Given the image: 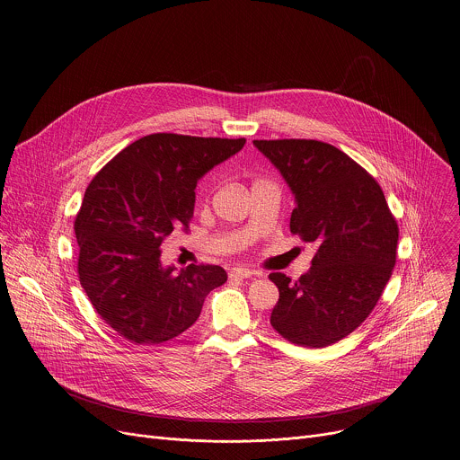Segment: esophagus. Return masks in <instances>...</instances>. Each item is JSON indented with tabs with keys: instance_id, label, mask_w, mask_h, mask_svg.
Segmentation results:
<instances>
[{
	"instance_id": "esophagus-1",
	"label": "esophagus",
	"mask_w": 460,
	"mask_h": 460,
	"mask_svg": "<svg viewBox=\"0 0 460 460\" xmlns=\"http://www.w3.org/2000/svg\"><path fill=\"white\" fill-rule=\"evenodd\" d=\"M254 274H256L254 270L234 267V269H231V272H229V279H238V280H242V279H249V277H252Z\"/></svg>"
}]
</instances>
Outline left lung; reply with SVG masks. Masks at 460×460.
Instances as JSON below:
<instances>
[{
  "mask_svg": "<svg viewBox=\"0 0 460 460\" xmlns=\"http://www.w3.org/2000/svg\"><path fill=\"white\" fill-rule=\"evenodd\" d=\"M295 195L289 229L316 243L296 282L274 272L270 323L300 347L323 349L354 332L376 305L396 263L398 226L384 191L338 147L318 140H254Z\"/></svg>",
  "mask_w": 460,
  "mask_h": 460,
  "instance_id": "1",
  "label": "left lung"
}]
</instances>
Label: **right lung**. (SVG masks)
Here are the masks:
<instances>
[{"mask_svg":"<svg viewBox=\"0 0 460 460\" xmlns=\"http://www.w3.org/2000/svg\"><path fill=\"white\" fill-rule=\"evenodd\" d=\"M245 138L142 137L93 178L75 220L78 276L97 314L135 345H158L195 323L208 293L227 280L217 265H162V242L193 217L195 186Z\"/></svg>","mask_w":460,"mask_h":460,"instance_id":"obj_1","label":"right lung"}]
</instances>
